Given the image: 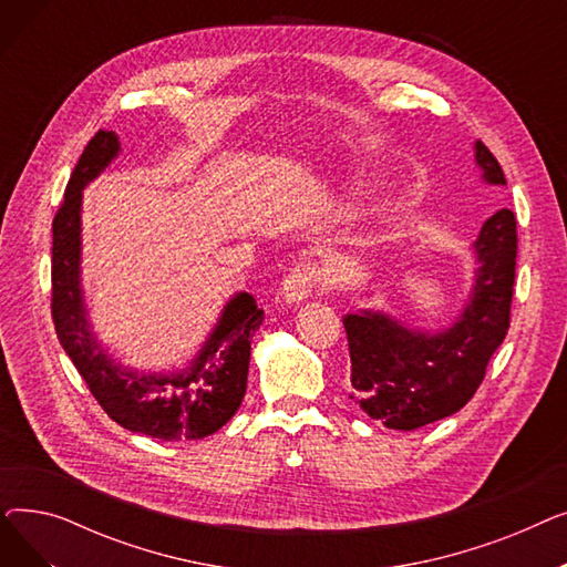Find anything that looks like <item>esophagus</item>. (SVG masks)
I'll list each match as a JSON object with an SVG mask.
<instances>
[{
  "mask_svg": "<svg viewBox=\"0 0 567 567\" xmlns=\"http://www.w3.org/2000/svg\"><path fill=\"white\" fill-rule=\"evenodd\" d=\"M321 280H323V268L317 266L315 261L296 264L282 282V291H280L282 301L285 303H303L315 293V289L319 287Z\"/></svg>",
  "mask_w": 567,
  "mask_h": 567,
  "instance_id": "esophagus-1",
  "label": "esophagus"
}]
</instances>
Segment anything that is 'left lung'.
<instances>
[{"instance_id":"1","label":"left lung","mask_w":567,"mask_h":567,"mask_svg":"<svg viewBox=\"0 0 567 567\" xmlns=\"http://www.w3.org/2000/svg\"><path fill=\"white\" fill-rule=\"evenodd\" d=\"M475 167L487 186H505L489 148L473 142ZM475 271L464 308L449 326L421 329L395 315L359 308L342 317L351 368L349 398L372 421L411 432L457 413L478 391L492 353L511 326L517 223L511 208L487 218L471 246ZM372 289L361 299H372Z\"/></svg>"}]
</instances>
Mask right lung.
Wrapping results in <instances>:
<instances>
[{
    "label": "right lung",
    "mask_w": 567,
    "mask_h": 567,
    "mask_svg": "<svg viewBox=\"0 0 567 567\" xmlns=\"http://www.w3.org/2000/svg\"><path fill=\"white\" fill-rule=\"evenodd\" d=\"M122 154L114 131H99L71 174L52 223V319L59 342L114 423L161 441L218 432L244 402L250 342L264 321L248 291L231 293L193 359L174 370L116 361L89 317L82 287V190Z\"/></svg>",
    "instance_id": "obj_1"
}]
</instances>
